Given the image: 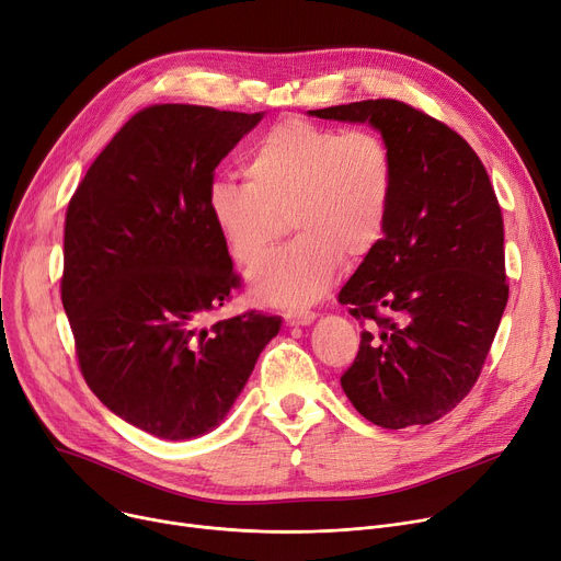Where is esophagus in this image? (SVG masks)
<instances>
[{"label": "esophagus", "instance_id": "esophagus-1", "mask_svg": "<svg viewBox=\"0 0 561 561\" xmlns=\"http://www.w3.org/2000/svg\"><path fill=\"white\" fill-rule=\"evenodd\" d=\"M282 316H284L286 325H290V328L309 325V322H313V318H316V313L309 309H286Z\"/></svg>", "mask_w": 561, "mask_h": 561}]
</instances>
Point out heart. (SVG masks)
Segmentation results:
<instances>
[{
    "label": "heart",
    "instance_id": "obj_1",
    "mask_svg": "<svg viewBox=\"0 0 561 561\" xmlns=\"http://www.w3.org/2000/svg\"><path fill=\"white\" fill-rule=\"evenodd\" d=\"M245 176L211 184V220L241 265H254L288 220L296 239L256 265L250 286L263 302L296 307L322 296L341 263H359L379 245L396 157L379 131L288 117L250 147Z\"/></svg>",
    "mask_w": 561,
    "mask_h": 561
}]
</instances>
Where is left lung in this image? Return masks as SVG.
<instances>
[{"label":"left lung","mask_w":561,"mask_h":561,"mask_svg":"<svg viewBox=\"0 0 561 561\" xmlns=\"http://www.w3.org/2000/svg\"><path fill=\"white\" fill-rule=\"evenodd\" d=\"M309 113L370 123L396 157L385 236L339 293L362 325L373 322L341 387L379 427L430 425L473 389L510 298L486 168L455 129L398 100Z\"/></svg>","instance_id":"1"}]
</instances>
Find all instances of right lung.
<instances>
[{
  "label": "right lung",
  "instance_id": "1",
  "mask_svg": "<svg viewBox=\"0 0 561 561\" xmlns=\"http://www.w3.org/2000/svg\"><path fill=\"white\" fill-rule=\"evenodd\" d=\"M261 117L147 106L111 138L68 204L61 300L79 370L113 414L161 438L216 427L282 325L252 309L202 328L241 288L209 188Z\"/></svg>",
  "mask_w": 561,
  "mask_h": 561
}]
</instances>
